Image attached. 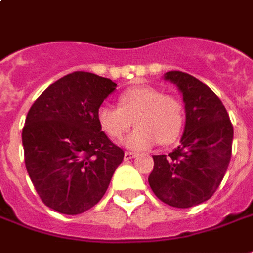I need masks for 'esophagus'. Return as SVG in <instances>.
<instances>
[{"instance_id":"obj_1","label":"esophagus","mask_w":253,"mask_h":253,"mask_svg":"<svg viewBox=\"0 0 253 253\" xmlns=\"http://www.w3.org/2000/svg\"><path fill=\"white\" fill-rule=\"evenodd\" d=\"M135 156H137V153H134V152H125V160H131Z\"/></svg>"}]
</instances>
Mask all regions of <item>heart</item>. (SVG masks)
<instances>
[{
    "label": "heart",
    "mask_w": 253,
    "mask_h": 253,
    "mask_svg": "<svg viewBox=\"0 0 253 253\" xmlns=\"http://www.w3.org/2000/svg\"><path fill=\"white\" fill-rule=\"evenodd\" d=\"M119 108L101 105L97 109V123L111 138H121L131 127L137 128L122 139L121 144L131 151H146L157 142L169 145L175 142L183 128V107L179 100L164 96L151 86H139L123 91Z\"/></svg>",
    "instance_id": "b5f03b06"
}]
</instances>
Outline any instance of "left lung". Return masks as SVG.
Listing matches in <instances>:
<instances>
[{
    "label": "left lung",
    "mask_w": 253,
    "mask_h": 253,
    "mask_svg": "<svg viewBox=\"0 0 253 253\" xmlns=\"http://www.w3.org/2000/svg\"><path fill=\"white\" fill-rule=\"evenodd\" d=\"M164 79L181 91L185 128L181 145L166 155L153 156L149 186L159 200L175 208L207 201L218 189L231 156L233 126L225 105L197 78L169 71Z\"/></svg>",
    "instance_id": "8db88e82"
}]
</instances>
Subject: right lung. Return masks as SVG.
I'll list each match as a JSON object with an SVG mask.
<instances>
[{"label":"right lung","mask_w":253,"mask_h":253,"mask_svg":"<svg viewBox=\"0 0 253 253\" xmlns=\"http://www.w3.org/2000/svg\"><path fill=\"white\" fill-rule=\"evenodd\" d=\"M116 84L75 71L60 78L30 108L23 127L24 162L41 200L78 215L101 200L125 153L97 123V109Z\"/></svg>","instance_id":"right-lung-1"}]
</instances>
